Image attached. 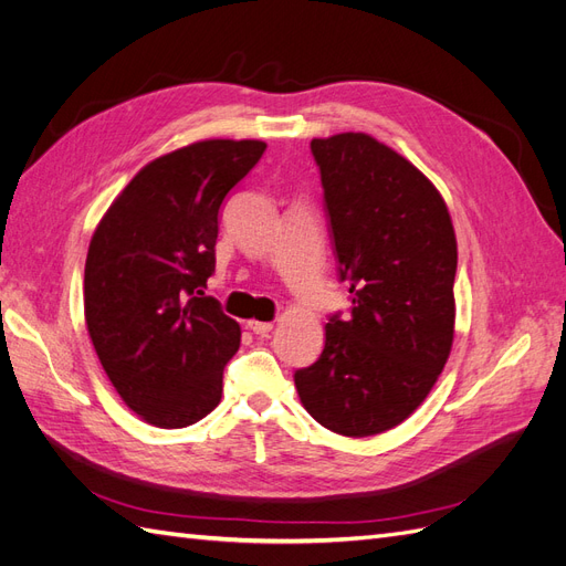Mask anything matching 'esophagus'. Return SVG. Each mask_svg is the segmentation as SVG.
<instances>
[{"label":"esophagus","instance_id":"34e87169","mask_svg":"<svg viewBox=\"0 0 566 566\" xmlns=\"http://www.w3.org/2000/svg\"><path fill=\"white\" fill-rule=\"evenodd\" d=\"M248 328L254 335H269L271 328H273V323H269V321H248Z\"/></svg>","mask_w":566,"mask_h":566}]
</instances>
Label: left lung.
Returning <instances> with one entry per match:
<instances>
[{"label":"left lung","instance_id":"1","mask_svg":"<svg viewBox=\"0 0 566 566\" xmlns=\"http://www.w3.org/2000/svg\"><path fill=\"white\" fill-rule=\"evenodd\" d=\"M312 156L352 306L328 316L323 352L295 370V387L328 430L380 434L424 401L451 354L455 233L430 179L373 136L314 139Z\"/></svg>","mask_w":566,"mask_h":566}]
</instances>
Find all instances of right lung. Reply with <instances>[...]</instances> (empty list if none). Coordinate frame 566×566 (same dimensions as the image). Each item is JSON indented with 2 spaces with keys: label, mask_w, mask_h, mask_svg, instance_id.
Segmentation results:
<instances>
[{
  "label": "right lung",
  "mask_w": 566,
  "mask_h": 566,
  "mask_svg": "<svg viewBox=\"0 0 566 566\" xmlns=\"http://www.w3.org/2000/svg\"><path fill=\"white\" fill-rule=\"evenodd\" d=\"M262 142L212 139L146 165L90 243L84 318L113 387L146 422L177 430L221 399L241 325L205 295L221 202L264 156Z\"/></svg>",
  "instance_id": "add662e5"
}]
</instances>
